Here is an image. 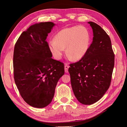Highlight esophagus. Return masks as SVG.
I'll return each mask as SVG.
<instances>
[{
	"mask_svg": "<svg viewBox=\"0 0 127 127\" xmlns=\"http://www.w3.org/2000/svg\"><path fill=\"white\" fill-rule=\"evenodd\" d=\"M69 67L68 66L67 64H64V71H65V72L67 73L68 72V68H69Z\"/></svg>",
	"mask_w": 127,
	"mask_h": 127,
	"instance_id": "obj_1",
	"label": "esophagus"
}]
</instances>
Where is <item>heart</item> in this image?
<instances>
[{
    "label": "heart",
    "mask_w": 127,
    "mask_h": 127,
    "mask_svg": "<svg viewBox=\"0 0 127 127\" xmlns=\"http://www.w3.org/2000/svg\"><path fill=\"white\" fill-rule=\"evenodd\" d=\"M90 42V34L85 28L72 26L58 32L54 40L49 41L48 47L56 59H61L66 49V54L74 60H77L85 55Z\"/></svg>",
    "instance_id": "1"
}]
</instances>
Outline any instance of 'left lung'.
Returning a JSON list of instances; mask_svg holds the SVG:
<instances>
[{
    "label": "left lung",
    "mask_w": 127,
    "mask_h": 127,
    "mask_svg": "<svg viewBox=\"0 0 127 127\" xmlns=\"http://www.w3.org/2000/svg\"><path fill=\"white\" fill-rule=\"evenodd\" d=\"M93 30L92 44L82 58L70 64L72 89L77 100L91 105L99 100L109 89L114 65L109 36L100 26L88 22Z\"/></svg>",
    "instance_id": "8db88e82"
}]
</instances>
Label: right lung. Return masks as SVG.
<instances>
[{"instance_id": "right-lung-1", "label": "right lung", "mask_w": 127, "mask_h": 127, "mask_svg": "<svg viewBox=\"0 0 127 127\" xmlns=\"http://www.w3.org/2000/svg\"><path fill=\"white\" fill-rule=\"evenodd\" d=\"M55 25L48 22L30 26L15 45V84L24 100L36 108H43L51 102L57 83L64 73V64L52 58L46 41Z\"/></svg>"}]
</instances>
